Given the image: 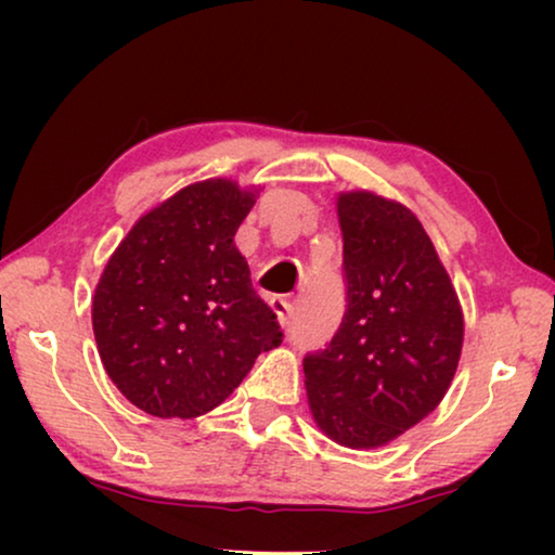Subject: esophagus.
<instances>
[{
	"label": "esophagus",
	"instance_id": "34e87169",
	"mask_svg": "<svg viewBox=\"0 0 555 555\" xmlns=\"http://www.w3.org/2000/svg\"><path fill=\"white\" fill-rule=\"evenodd\" d=\"M291 278L293 272L287 270L283 260H272L260 270V287L264 293H270L272 298H287L291 295Z\"/></svg>",
	"mask_w": 555,
	"mask_h": 555
}]
</instances>
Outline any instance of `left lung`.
I'll use <instances>...</instances> for the list:
<instances>
[{
    "instance_id": "obj_1",
    "label": "left lung",
    "mask_w": 555,
    "mask_h": 555,
    "mask_svg": "<svg viewBox=\"0 0 555 555\" xmlns=\"http://www.w3.org/2000/svg\"><path fill=\"white\" fill-rule=\"evenodd\" d=\"M249 202L224 179L181 189L105 264L93 298L98 353L118 391L151 416L211 412L257 356L283 344L234 245Z\"/></svg>"
}]
</instances>
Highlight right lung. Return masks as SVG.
<instances>
[{"label":"right lung","mask_w":555,"mask_h":555,"mask_svg":"<svg viewBox=\"0 0 555 555\" xmlns=\"http://www.w3.org/2000/svg\"><path fill=\"white\" fill-rule=\"evenodd\" d=\"M346 313L302 359L313 420L333 442L382 447L437 409L462 353L460 302L420 222L369 192L338 199Z\"/></svg>","instance_id":"add662e5"}]
</instances>
